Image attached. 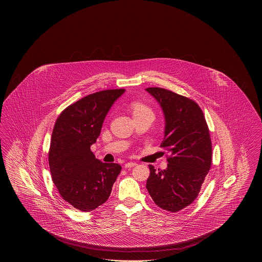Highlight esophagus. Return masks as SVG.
<instances>
[{
	"mask_svg": "<svg viewBox=\"0 0 262 262\" xmlns=\"http://www.w3.org/2000/svg\"><path fill=\"white\" fill-rule=\"evenodd\" d=\"M137 163L134 162H128L125 163V169H128V168H133V167H135V166H137Z\"/></svg>",
	"mask_w": 262,
	"mask_h": 262,
	"instance_id": "obj_1",
	"label": "esophagus"
}]
</instances>
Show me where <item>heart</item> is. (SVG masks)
Wrapping results in <instances>:
<instances>
[{
	"instance_id": "b5f03b06",
	"label": "heart",
	"mask_w": 262,
	"mask_h": 262,
	"mask_svg": "<svg viewBox=\"0 0 262 262\" xmlns=\"http://www.w3.org/2000/svg\"><path fill=\"white\" fill-rule=\"evenodd\" d=\"M130 110L133 112L134 117H139V116H144V115L153 116V111L149 106L140 101H133L130 103Z\"/></svg>"
}]
</instances>
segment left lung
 Masks as SVG:
<instances>
[{
    "label": "left lung",
    "mask_w": 262,
    "mask_h": 262,
    "mask_svg": "<svg viewBox=\"0 0 262 262\" xmlns=\"http://www.w3.org/2000/svg\"><path fill=\"white\" fill-rule=\"evenodd\" d=\"M146 90L162 107L166 126L160 147L170 152L167 169L149 165L146 188L160 208L180 211L198 198L211 168L209 128L195 101L164 88Z\"/></svg>",
    "instance_id": "left-lung-1"
}]
</instances>
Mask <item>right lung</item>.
Masks as SVG:
<instances>
[{"mask_svg":"<svg viewBox=\"0 0 262 262\" xmlns=\"http://www.w3.org/2000/svg\"><path fill=\"white\" fill-rule=\"evenodd\" d=\"M125 89L102 90L68 106L56 120L51 137V177L62 200L88 212L109 199L122 167L97 160L90 149L115 100Z\"/></svg>","mask_w":262,"mask_h":262,"instance_id":"1","label":"right lung"}]
</instances>
